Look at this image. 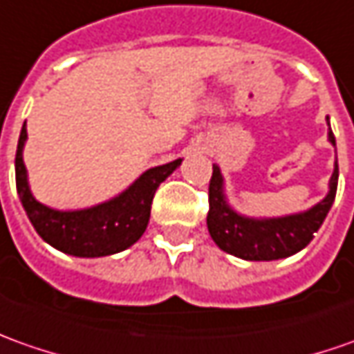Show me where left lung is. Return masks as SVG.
Here are the masks:
<instances>
[{
  "instance_id": "obj_1",
  "label": "left lung",
  "mask_w": 354,
  "mask_h": 354,
  "mask_svg": "<svg viewBox=\"0 0 354 354\" xmlns=\"http://www.w3.org/2000/svg\"><path fill=\"white\" fill-rule=\"evenodd\" d=\"M329 140L335 145V137L329 131ZM339 166L329 182V194L317 205L304 214L276 217V219H252L235 214L227 205L223 196V178L214 166L209 180V212L207 229L215 245L229 254L245 261H278L296 254L310 243L323 219L327 217L337 194Z\"/></svg>"
}]
</instances>
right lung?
Returning a JSON list of instances; mask_svg holds the SVG:
<instances>
[{"instance_id": "1", "label": "right lung", "mask_w": 354, "mask_h": 354, "mask_svg": "<svg viewBox=\"0 0 354 354\" xmlns=\"http://www.w3.org/2000/svg\"><path fill=\"white\" fill-rule=\"evenodd\" d=\"M27 129L23 125L15 154L17 194L37 233L55 249L74 257H107L137 243L149 225L156 188L176 170L182 158L154 166L113 200L80 212H56L32 198L27 168L23 165V145Z\"/></svg>"}]
</instances>
